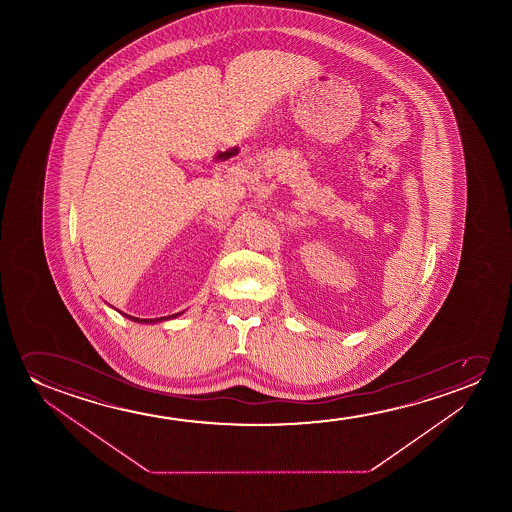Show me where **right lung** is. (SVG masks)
Returning <instances> with one entry per match:
<instances>
[{"label": "right lung", "instance_id": "add662e5", "mask_svg": "<svg viewBox=\"0 0 512 512\" xmlns=\"http://www.w3.org/2000/svg\"><path fill=\"white\" fill-rule=\"evenodd\" d=\"M183 313V311H182ZM182 313H176V315L171 316H162V318H136V316H129L126 315V313H122L120 311V315L126 316V318H129L131 322H138V323H159V322H166V320H169V318H176V316L182 315Z\"/></svg>", "mask_w": 512, "mask_h": 512}]
</instances>
